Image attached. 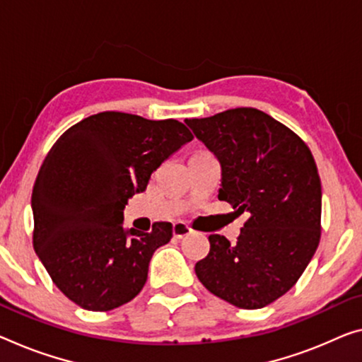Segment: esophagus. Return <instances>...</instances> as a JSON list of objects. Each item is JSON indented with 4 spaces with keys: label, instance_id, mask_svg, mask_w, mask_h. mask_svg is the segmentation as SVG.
<instances>
[{
    "label": "esophagus",
    "instance_id": "1",
    "mask_svg": "<svg viewBox=\"0 0 362 362\" xmlns=\"http://www.w3.org/2000/svg\"><path fill=\"white\" fill-rule=\"evenodd\" d=\"M191 233H192V228L187 223H185V221H176V223L173 225V235L177 239L191 235Z\"/></svg>",
    "mask_w": 362,
    "mask_h": 362
}]
</instances>
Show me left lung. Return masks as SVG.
<instances>
[{
  "instance_id": "obj_1",
  "label": "left lung",
  "mask_w": 362,
  "mask_h": 362,
  "mask_svg": "<svg viewBox=\"0 0 362 362\" xmlns=\"http://www.w3.org/2000/svg\"><path fill=\"white\" fill-rule=\"evenodd\" d=\"M186 124L221 165L218 199L249 214L236 244L209 236L196 275L236 308H264L291 290L319 246L322 186L313 153L290 127L255 108Z\"/></svg>"
}]
</instances>
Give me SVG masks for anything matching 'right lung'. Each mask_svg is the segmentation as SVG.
<instances>
[{"label": "right lung", "mask_w": 362, "mask_h": 362, "mask_svg": "<svg viewBox=\"0 0 362 362\" xmlns=\"http://www.w3.org/2000/svg\"><path fill=\"white\" fill-rule=\"evenodd\" d=\"M192 141L176 119L103 111L71 126L49 148L32 191L33 249L59 291L87 310H111L134 299L153 252L173 225L126 230L127 199Z\"/></svg>", "instance_id": "obj_1"}]
</instances>
